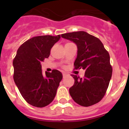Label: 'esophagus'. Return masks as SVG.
<instances>
[{"instance_id": "obj_1", "label": "esophagus", "mask_w": 129, "mask_h": 129, "mask_svg": "<svg viewBox=\"0 0 129 129\" xmlns=\"http://www.w3.org/2000/svg\"><path fill=\"white\" fill-rule=\"evenodd\" d=\"M67 76V74H66V73H64V72L62 73V76H63V77H65Z\"/></svg>"}]
</instances>
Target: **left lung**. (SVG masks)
Masks as SVG:
<instances>
[{"label":"left lung","instance_id":"left-lung-1","mask_svg":"<svg viewBox=\"0 0 129 129\" xmlns=\"http://www.w3.org/2000/svg\"><path fill=\"white\" fill-rule=\"evenodd\" d=\"M61 37L76 44L75 68L85 71L83 79L71 75L75 81L69 89L72 98L83 107L98 103L105 94L112 77L109 53L98 38L83 31L64 34Z\"/></svg>","mask_w":129,"mask_h":129}]
</instances>
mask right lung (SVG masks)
I'll return each mask as SVG.
<instances>
[{
  "label": "right lung",
  "instance_id": "obj_1",
  "mask_svg": "<svg viewBox=\"0 0 129 129\" xmlns=\"http://www.w3.org/2000/svg\"><path fill=\"white\" fill-rule=\"evenodd\" d=\"M61 38L43 35L33 37L19 48L13 61V79L27 103L44 107L52 103L57 93L62 74L59 70L42 73L41 62L50 54L52 46Z\"/></svg>",
  "mask_w": 129,
  "mask_h": 129
}]
</instances>
